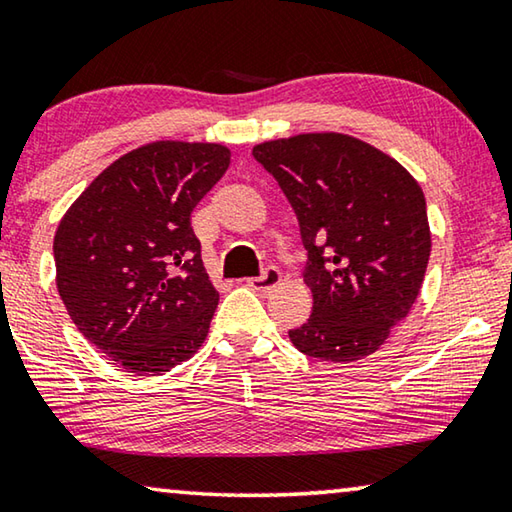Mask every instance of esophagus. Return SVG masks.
I'll list each match as a JSON object with an SVG mask.
<instances>
[{"mask_svg": "<svg viewBox=\"0 0 512 512\" xmlns=\"http://www.w3.org/2000/svg\"><path fill=\"white\" fill-rule=\"evenodd\" d=\"M280 280H282L280 271L275 269V266H269V269H266L262 275H259V278H250L248 280V287H253L257 291H271V289H275V287L280 285Z\"/></svg>", "mask_w": 512, "mask_h": 512, "instance_id": "esophagus-1", "label": "esophagus"}]
</instances>
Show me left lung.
I'll list each match as a JSON object with an SVG mask.
<instances>
[{"instance_id":"1","label":"left lung","mask_w":512,"mask_h":512,"mask_svg":"<svg viewBox=\"0 0 512 512\" xmlns=\"http://www.w3.org/2000/svg\"><path fill=\"white\" fill-rule=\"evenodd\" d=\"M255 159L294 207L307 248L312 314L289 330L300 353L355 362L410 314L431 257L419 182L355 136L310 132L257 143Z\"/></svg>"}]
</instances>
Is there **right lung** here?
<instances>
[{"mask_svg":"<svg viewBox=\"0 0 512 512\" xmlns=\"http://www.w3.org/2000/svg\"><path fill=\"white\" fill-rule=\"evenodd\" d=\"M230 166L221 143L154 141L86 186L54 234L56 287L97 351L159 376L205 342L218 291L191 212Z\"/></svg>","mask_w":512,"mask_h":512,"instance_id":"1","label":"right lung"}]
</instances>
